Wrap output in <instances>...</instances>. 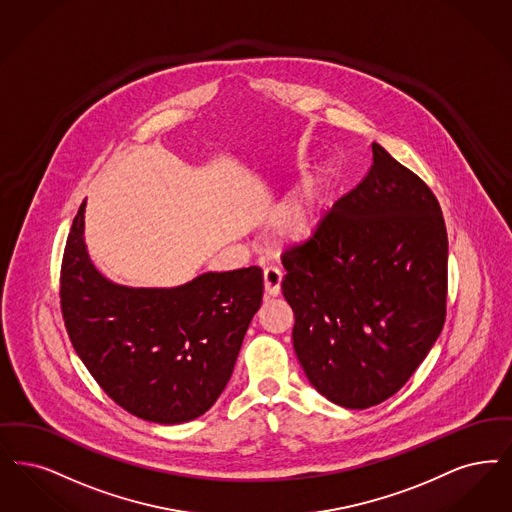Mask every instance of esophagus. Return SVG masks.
Segmentation results:
<instances>
[{"label":"esophagus","mask_w":512,"mask_h":512,"mask_svg":"<svg viewBox=\"0 0 512 512\" xmlns=\"http://www.w3.org/2000/svg\"><path fill=\"white\" fill-rule=\"evenodd\" d=\"M263 278H265L266 297H278L282 291V272L270 266L266 268Z\"/></svg>","instance_id":"34e87169"}]
</instances>
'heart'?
<instances>
[{
  "mask_svg": "<svg viewBox=\"0 0 512 512\" xmlns=\"http://www.w3.org/2000/svg\"><path fill=\"white\" fill-rule=\"evenodd\" d=\"M333 169L329 165H316L308 171L297 190L278 207L274 215V230L287 244H299L312 236L322 219L333 188Z\"/></svg>",
  "mask_w": 512,
  "mask_h": 512,
  "instance_id": "b5f03b06",
  "label": "heart"
}]
</instances>
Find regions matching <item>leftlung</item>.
<instances>
[{"label":"left lung","mask_w":512,"mask_h":512,"mask_svg":"<svg viewBox=\"0 0 512 512\" xmlns=\"http://www.w3.org/2000/svg\"><path fill=\"white\" fill-rule=\"evenodd\" d=\"M371 150L366 179L282 257L295 354L310 385L348 409L377 406L402 389L446 320L440 204L381 144Z\"/></svg>","instance_id":"obj_1"}]
</instances>
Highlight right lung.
Returning <instances> with one entry per match:
<instances>
[{
	"label": "right lung",
	"instance_id": "obj_1",
	"mask_svg": "<svg viewBox=\"0 0 512 512\" xmlns=\"http://www.w3.org/2000/svg\"><path fill=\"white\" fill-rule=\"evenodd\" d=\"M83 230L85 202L61 268L62 318L85 368L144 421L179 425L204 415L261 307L263 270L204 272L177 287L120 286L91 263Z\"/></svg>",
	"mask_w": 512,
	"mask_h": 512
}]
</instances>
